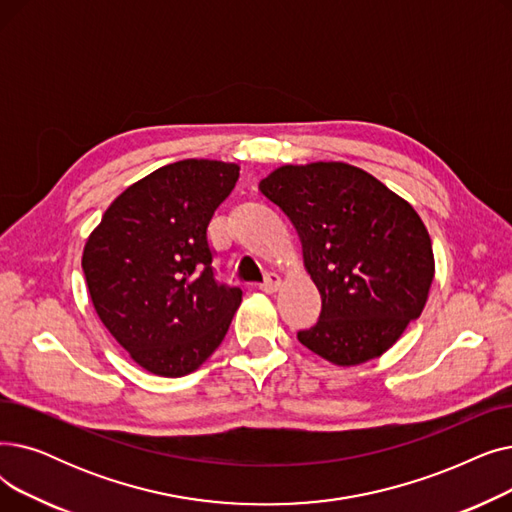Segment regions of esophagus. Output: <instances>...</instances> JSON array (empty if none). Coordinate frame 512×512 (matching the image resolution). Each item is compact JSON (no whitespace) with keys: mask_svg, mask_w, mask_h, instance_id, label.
Masks as SVG:
<instances>
[{"mask_svg":"<svg viewBox=\"0 0 512 512\" xmlns=\"http://www.w3.org/2000/svg\"><path fill=\"white\" fill-rule=\"evenodd\" d=\"M279 285H281L279 275L277 273H269V275H266L264 283H260V289L266 291V294H275V291L279 289Z\"/></svg>","mask_w":512,"mask_h":512,"instance_id":"obj_1","label":"esophagus"}]
</instances>
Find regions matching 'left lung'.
I'll list each match as a JSON object with an SVG mask.
<instances>
[{
    "mask_svg": "<svg viewBox=\"0 0 512 512\" xmlns=\"http://www.w3.org/2000/svg\"><path fill=\"white\" fill-rule=\"evenodd\" d=\"M260 191L296 227L319 289V323L300 344L337 367L392 348L417 321L435 273L431 237L406 200L346 162L285 164Z\"/></svg>",
    "mask_w": 512,
    "mask_h": 512,
    "instance_id": "obj_1",
    "label": "left lung"
}]
</instances>
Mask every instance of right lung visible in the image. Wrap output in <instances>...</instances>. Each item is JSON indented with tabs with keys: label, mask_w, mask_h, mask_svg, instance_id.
Wrapping results in <instances>:
<instances>
[{
	"label": "right lung",
	"mask_w": 512,
	"mask_h": 512,
	"mask_svg": "<svg viewBox=\"0 0 512 512\" xmlns=\"http://www.w3.org/2000/svg\"><path fill=\"white\" fill-rule=\"evenodd\" d=\"M237 179L233 162L166 164L120 193L85 243L93 308L148 373H193L229 331L241 289L216 283L208 225Z\"/></svg>",
	"instance_id": "add662e5"
}]
</instances>
